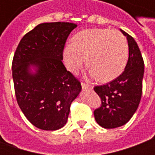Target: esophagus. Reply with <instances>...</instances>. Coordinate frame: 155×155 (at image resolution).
<instances>
[{
	"instance_id": "1",
	"label": "esophagus",
	"mask_w": 155,
	"mask_h": 155,
	"mask_svg": "<svg viewBox=\"0 0 155 155\" xmlns=\"http://www.w3.org/2000/svg\"><path fill=\"white\" fill-rule=\"evenodd\" d=\"M81 86H82V89H83V90H92V89H93V86H92V85L85 84V83H81Z\"/></svg>"
}]
</instances>
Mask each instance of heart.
Masks as SVG:
<instances>
[{"label": "heart", "instance_id": "b5f03b06", "mask_svg": "<svg viewBox=\"0 0 155 155\" xmlns=\"http://www.w3.org/2000/svg\"><path fill=\"white\" fill-rule=\"evenodd\" d=\"M129 45L126 38L115 30L92 28L78 32L63 50L64 64L71 72L87 67L98 81L109 82L120 75L126 66Z\"/></svg>", "mask_w": 155, "mask_h": 155}]
</instances>
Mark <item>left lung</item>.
Segmentation results:
<instances>
[{"label": "left lung", "mask_w": 155, "mask_h": 155, "mask_svg": "<svg viewBox=\"0 0 155 155\" xmlns=\"http://www.w3.org/2000/svg\"><path fill=\"white\" fill-rule=\"evenodd\" d=\"M129 45V59L125 69L114 81L94 88L101 99V105L94 110V119L101 127L114 129L122 126L135 113L142 95L144 64L134 39L120 30Z\"/></svg>", "instance_id": "8db88e82"}]
</instances>
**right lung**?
I'll return each mask as SVG.
<instances>
[{"instance_id": "add662e5", "label": "right lung", "mask_w": 155, "mask_h": 155, "mask_svg": "<svg viewBox=\"0 0 155 155\" xmlns=\"http://www.w3.org/2000/svg\"><path fill=\"white\" fill-rule=\"evenodd\" d=\"M76 26L69 22L40 24L23 36L14 54L16 101L26 119L41 130L64 126L71 103L81 91V82L62 62L65 41Z\"/></svg>"}]
</instances>
